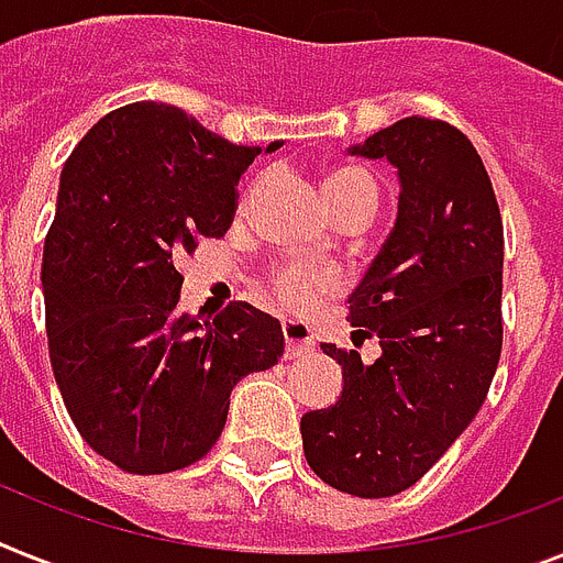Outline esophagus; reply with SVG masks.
<instances>
[{
    "instance_id": "34e87169",
    "label": "esophagus",
    "mask_w": 563,
    "mask_h": 563,
    "mask_svg": "<svg viewBox=\"0 0 563 563\" xmlns=\"http://www.w3.org/2000/svg\"><path fill=\"white\" fill-rule=\"evenodd\" d=\"M282 333H285V347H287V356H299V354H308L316 347V339L310 333L308 324L301 322H285L282 324Z\"/></svg>"
}]
</instances>
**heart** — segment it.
Returning a JSON list of instances; mask_svg holds the SVG:
<instances>
[{
  "instance_id": "1",
  "label": "heart",
  "mask_w": 563,
  "mask_h": 563,
  "mask_svg": "<svg viewBox=\"0 0 563 563\" xmlns=\"http://www.w3.org/2000/svg\"><path fill=\"white\" fill-rule=\"evenodd\" d=\"M322 189L336 218L342 216V212H347V209H365L371 216L376 207V180L374 175L362 169V166H328L322 175ZM336 285L339 282L333 273L301 267V264L278 267L271 276L273 299H276L285 310H292V313L313 310L324 296H331V292L336 290Z\"/></svg>"
}]
</instances>
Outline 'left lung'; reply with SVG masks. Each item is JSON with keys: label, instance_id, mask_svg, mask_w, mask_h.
<instances>
[{"label": "left lung", "instance_id": "1", "mask_svg": "<svg viewBox=\"0 0 563 563\" xmlns=\"http://www.w3.org/2000/svg\"><path fill=\"white\" fill-rule=\"evenodd\" d=\"M351 155L397 166V224L351 292L356 336L383 354L322 345L342 397L301 417L310 468L356 498L415 486L466 431L504 345V221L477 148L445 120L406 118Z\"/></svg>", "mask_w": 563, "mask_h": 563}]
</instances>
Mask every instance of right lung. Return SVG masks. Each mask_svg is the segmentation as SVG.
Listing matches in <instances>:
<instances>
[{"label":"right lung","instance_id":"right-lung-1","mask_svg":"<svg viewBox=\"0 0 563 563\" xmlns=\"http://www.w3.org/2000/svg\"><path fill=\"white\" fill-rule=\"evenodd\" d=\"M255 155L143 100L109 111L65 161L42 253L48 354L82 440L123 472L192 466L224 431L232 385L285 354L278 319L247 301L209 322L178 305L175 262L230 230Z\"/></svg>","mask_w":563,"mask_h":563}]
</instances>
